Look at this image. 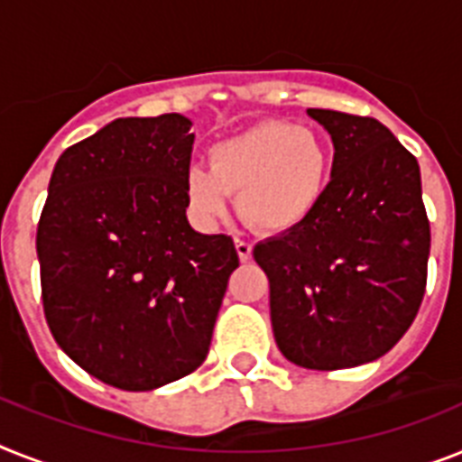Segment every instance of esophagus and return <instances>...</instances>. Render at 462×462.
Instances as JSON below:
<instances>
[{
	"label": "esophagus",
	"mask_w": 462,
	"mask_h": 462,
	"mask_svg": "<svg viewBox=\"0 0 462 462\" xmlns=\"http://www.w3.org/2000/svg\"><path fill=\"white\" fill-rule=\"evenodd\" d=\"M236 253H238L240 262H247L253 257V243L245 238H236Z\"/></svg>",
	"instance_id": "obj_1"
}]
</instances>
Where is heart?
I'll use <instances>...</instances> for the list:
<instances>
[{"label":"heart","instance_id":"b5f03b06","mask_svg":"<svg viewBox=\"0 0 462 462\" xmlns=\"http://www.w3.org/2000/svg\"><path fill=\"white\" fill-rule=\"evenodd\" d=\"M328 153L314 129L288 122H262L219 141L209 151V170L190 167L184 190L200 222L212 224L238 209L259 231H288L314 209L326 186Z\"/></svg>","mask_w":462,"mask_h":462}]
</instances>
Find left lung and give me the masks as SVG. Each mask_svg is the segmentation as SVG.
<instances>
[{
  "instance_id": "obj_1",
  "label": "left lung",
  "mask_w": 462,
  "mask_h": 462,
  "mask_svg": "<svg viewBox=\"0 0 462 462\" xmlns=\"http://www.w3.org/2000/svg\"><path fill=\"white\" fill-rule=\"evenodd\" d=\"M333 139L330 184L297 226L254 245L278 349L311 371L387 354L428 285L420 167L375 117L309 108Z\"/></svg>"
}]
</instances>
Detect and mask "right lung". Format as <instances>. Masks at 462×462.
Listing matches in <instances>:
<instances>
[{
  "instance_id": "1",
  "label": "right lung",
  "mask_w": 462,
  "mask_h": 462,
  "mask_svg": "<svg viewBox=\"0 0 462 462\" xmlns=\"http://www.w3.org/2000/svg\"><path fill=\"white\" fill-rule=\"evenodd\" d=\"M189 129L179 113L120 117L72 143L37 224L53 340L117 390H155L203 364L238 266L231 236L186 219Z\"/></svg>"
}]
</instances>
